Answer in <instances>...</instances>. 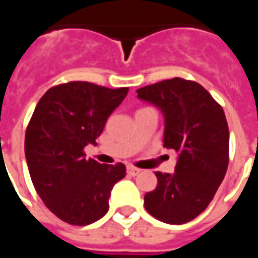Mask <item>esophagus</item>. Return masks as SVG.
<instances>
[{"label": "esophagus", "mask_w": 258, "mask_h": 258, "mask_svg": "<svg viewBox=\"0 0 258 258\" xmlns=\"http://www.w3.org/2000/svg\"><path fill=\"white\" fill-rule=\"evenodd\" d=\"M127 173H128L130 175L135 177V175H138V174L141 173V170H140V168L134 167V166H128V167H127Z\"/></svg>", "instance_id": "34e87169"}]
</instances>
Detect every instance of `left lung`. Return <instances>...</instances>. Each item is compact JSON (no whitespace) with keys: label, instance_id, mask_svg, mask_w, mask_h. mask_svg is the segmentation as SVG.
Segmentation results:
<instances>
[{"label":"left lung","instance_id":"1","mask_svg":"<svg viewBox=\"0 0 258 258\" xmlns=\"http://www.w3.org/2000/svg\"><path fill=\"white\" fill-rule=\"evenodd\" d=\"M137 94L160 109L164 146L178 153L175 171H157L156 189L145 195L144 205L159 221L185 224L205 211L227 173L225 113L202 85L179 77L142 87Z\"/></svg>","mask_w":258,"mask_h":258}]
</instances>
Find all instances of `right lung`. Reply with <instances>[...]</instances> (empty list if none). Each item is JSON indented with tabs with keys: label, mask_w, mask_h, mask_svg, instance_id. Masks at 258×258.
Wrapping results in <instances>:
<instances>
[{
	"label": "right lung",
	"mask_w": 258,
	"mask_h": 258,
	"mask_svg": "<svg viewBox=\"0 0 258 258\" xmlns=\"http://www.w3.org/2000/svg\"><path fill=\"white\" fill-rule=\"evenodd\" d=\"M127 92L70 81L49 88L37 103L26 130V162L38 196L62 221L88 225L109 210L110 192L125 177V166L85 159L84 148L96 145Z\"/></svg>",
	"instance_id": "obj_1"
}]
</instances>
